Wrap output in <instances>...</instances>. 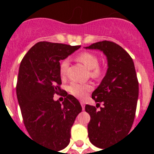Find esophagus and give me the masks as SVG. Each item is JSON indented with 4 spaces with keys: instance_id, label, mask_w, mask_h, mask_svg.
Returning <instances> with one entry per match:
<instances>
[{
    "instance_id": "esophagus-1",
    "label": "esophagus",
    "mask_w": 154,
    "mask_h": 154,
    "mask_svg": "<svg viewBox=\"0 0 154 154\" xmlns=\"http://www.w3.org/2000/svg\"><path fill=\"white\" fill-rule=\"evenodd\" d=\"M81 105H82V109L84 110L85 109V103H84V101H81Z\"/></svg>"
}]
</instances>
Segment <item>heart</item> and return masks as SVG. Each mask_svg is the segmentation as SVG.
Returning <instances> with one entry per match:
<instances>
[{"mask_svg": "<svg viewBox=\"0 0 154 154\" xmlns=\"http://www.w3.org/2000/svg\"><path fill=\"white\" fill-rule=\"evenodd\" d=\"M77 60L82 63L89 69H90V76L93 78H98L102 74V69L98 65V57L91 52H82L77 56ZM69 67V60H63L60 64L59 72L61 77L66 75L67 69ZM93 89L90 84H81L77 82H72L68 86V91L72 96L77 98H84L88 92Z\"/></svg>", "mask_w": 154, "mask_h": 154, "instance_id": "heart-1", "label": "heart"}]
</instances>
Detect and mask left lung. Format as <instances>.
Instances as JSON below:
<instances>
[{
  "label": "left lung",
  "mask_w": 154,
  "mask_h": 154,
  "mask_svg": "<svg viewBox=\"0 0 154 154\" xmlns=\"http://www.w3.org/2000/svg\"><path fill=\"white\" fill-rule=\"evenodd\" d=\"M86 49H100L107 57V72L92 94L97 104L96 107L85 105V111L90 115L89 140L95 146L105 149L131 129L138 98V80L133 59L119 45L102 41ZM101 102L104 106L97 111Z\"/></svg>",
  "instance_id": "left-lung-1"
}]
</instances>
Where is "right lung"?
Segmentation results:
<instances>
[{"label":"right lung","instance_id":"right-lung-1","mask_svg":"<svg viewBox=\"0 0 154 154\" xmlns=\"http://www.w3.org/2000/svg\"><path fill=\"white\" fill-rule=\"evenodd\" d=\"M81 45L40 42L24 56L18 72L17 97L23 122L30 137L61 150L70 140V131L82 112L74 97L60 89V61ZM65 97L62 104L53 95Z\"/></svg>","mask_w":154,"mask_h":154}]
</instances>
